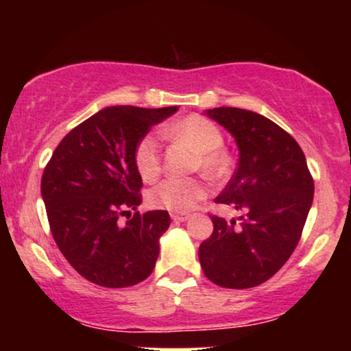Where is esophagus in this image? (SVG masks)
I'll return each instance as SVG.
<instances>
[{
    "label": "esophagus",
    "instance_id": "1",
    "mask_svg": "<svg viewBox=\"0 0 351 351\" xmlns=\"http://www.w3.org/2000/svg\"><path fill=\"white\" fill-rule=\"evenodd\" d=\"M171 219L175 223H184L189 219V215H180V213H171Z\"/></svg>",
    "mask_w": 351,
    "mask_h": 351
}]
</instances>
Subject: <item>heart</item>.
<instances>
[{
	"mask_svg": "<svg viewBox=\"0 0 351 351\" xmlns=\"http://www.w3.org/2000/svg\"><path fill=\"white\" fill-rule=\"evenodd\" d=\"M168 135L181 140L198 153V167L211 178H219L228 171V156L221 152L223 132L215 122L203 115H188L167 128ZM135 167L145 181H153L162 170L160 142L153 134L143 135L135 147ZM206 195L204 184L196 178H168L156 184L150 193L152 206L171 213H188Z\"/></svg>",
	"mask_w": 351,
	"mask_h": 351,
	"instance_id": "1",
	"label": "heart"
}]
</instances>
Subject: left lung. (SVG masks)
<instances>
[{
	"label": "left lung",
	"mask_w": 351,
	"mask_h": 351,
	"mask_svg": "<svg viewBox=\"0 0 351 351\" xmlns=\"http://www.w3.org/2000/svg\"><path fill=\"white\" fill-rule=\"evenodd\" d=\"M234 136L239 162L215 199L237 211L236 221L211 216L213 234L199 245L204 276L226 289L269 280L299 244L313 201V180L299 143L272 120L236 107L204 110Z\"/></svg>",
	"instance_id": "1"
}]
</instances>
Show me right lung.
I'll list each match as a JSON object with an SVG mask.
<instances>
[{
    "mask_svg": "<svg viewBox=\"0 0 351 351\" xmlns=\"http://www.w3.org/2000/svg\"><path fill=\"white\" fill-rule=\"evenodd\" d=\"M178 107L115 106L99 110L60 140L44 168L41 195L52 237L84 279L108 289L150 276L160 237L170 228L163 209L119 217L142 203L135 147Z\"/></svg>",
    "mask_w": 351,
    "mask_h": 351,
    "instance_id": "obj_1",
    "label": "right lung"
}]
</instances>
